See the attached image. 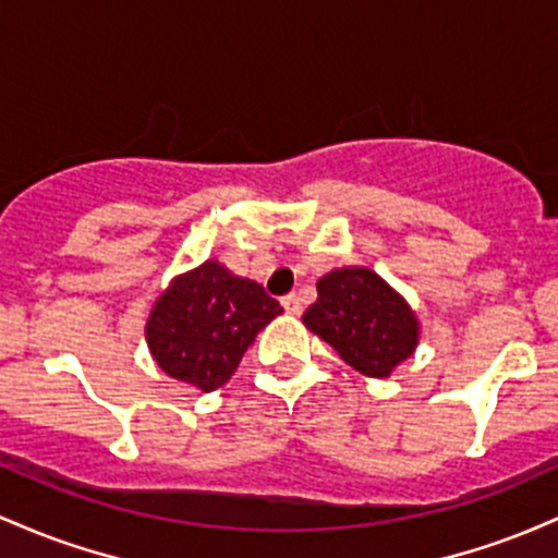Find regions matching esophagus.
<instances>
[{
  "label": "esophagus",
  "mask_w": 558,
  "mask_h": 558,
  "mask_svg": "<svg viewBox=\"0 0 558 558\" xmlns=\"http://www.w3.org/2000/svg\"><path fill=\"white\" fill-rule=\"evenodd\" d=\"M281 305H284V311L292 313V316H298V313L303 311V300H300L298 292H290L287 298H281Z\"/></svg>",
  "instance_id": "34e87169"
}]
</instances>
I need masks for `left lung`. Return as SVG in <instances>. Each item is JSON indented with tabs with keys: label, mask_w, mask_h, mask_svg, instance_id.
Wrapping results in <instances>:
<instances>
[{
	"label": "left lung",
	"mask_w": 558,
	"mask_h": 558,
	"mask_svg": "<svg viewBox=\"0 0 558 558\" xmlns=\"http://www.w3.org/2000/svg\"><path fill=\"white\" fill-rule=\"evenodd\" d=\"M303 322L366 377H387L414 353L418 324L398 292L368 268H340L316 284Z\"/></svg>",
	"instance_id": "obj_1"
}]
</instances>
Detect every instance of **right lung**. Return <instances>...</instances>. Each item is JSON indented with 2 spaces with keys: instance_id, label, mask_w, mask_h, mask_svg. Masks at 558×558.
Listing matches in <instances>:
<instances>
[{
  "instance_id": "right-lung-1",
  "label": "right lung",
  "mask_w": 558,
  "mask_h": 558,
  "mask_svg": "<svg viewBox=\"0 0 558 558\" xmlns=\"http://www.w3.org/2000/svg\"><path fill=\"white\" fill-rule=\"evenodd\" d=\"M281 313L258 281L205 260L173 281L147 322V345L168 377L216 390L240 366L255 335Z\"/></svg>"
}]
</instances>
